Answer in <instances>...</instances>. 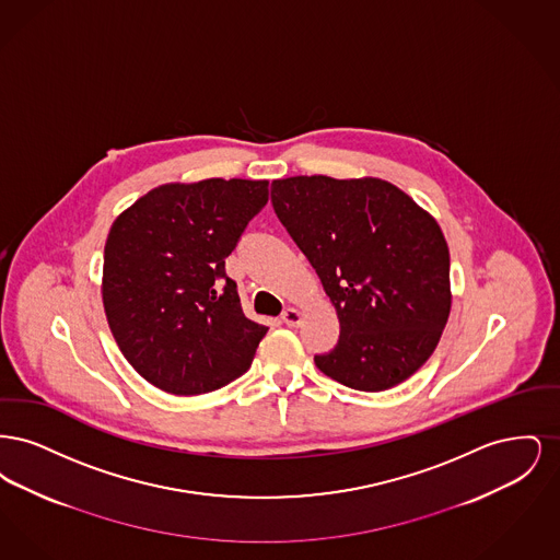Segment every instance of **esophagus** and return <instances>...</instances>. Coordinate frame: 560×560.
Wrapping results in <instances>:
<instances>
[{"label":"esophagus","mask_w":560,"mask_h":560,"mask_svg":"<svg viewBox=\"0 0 560 560\" xmlns=\"http://www.w3.org/2000/svg\"><path fill=\"white\" fill-rule=\"evenodd\" d=\"M281 320H283L285 325H290V327H295V325H300V320H302V313L295 311V308H285L283 315H281Z\"/></svg>","instance_id":"obj_1"}]
</instances>
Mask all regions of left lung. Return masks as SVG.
I'll use <instances>...</instances> for the list:
<instances>
[{"instance_id":"8db88e82","label":"left lung","mask_w":560,"mask_h":560,"mask_svg":"<svg viewBox=\"0 0 560 560\" xmlns=\"http://www.w3.org/2000/svg\"><path fill=\"white\" fill-rule=\"evenodd\" d=\"M277 218L317 270L338 345L315 363L354 390L405 382L434 352L452 308L450 249L436 220L380 178L272 180Z\"/></svg>"}]
</instances>
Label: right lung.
Listing matches in <instances>:
<instances>
[{
	"label": "right lung",
	"mask_w": 560,
	"mask_h": 560,
	"mask_svg": "<svg viewBox=\"0 0 560 560\" xmlns=\"http://www.w3.org/2000/svg\"><path fill=\"white\" fill-rule=\"evenodd\" d=\"M267 201V180L210 178L153 188L113 222L103 268L108 327L153 386L203 395L249 370L268 327L243 315L224 260Z\"/></svg>",
	"instance_id": "right-lung-1"
}]
</instances>
